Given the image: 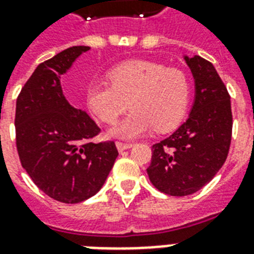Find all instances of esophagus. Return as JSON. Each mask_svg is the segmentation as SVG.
<instances>
[{"mask_svg":"<svg viewBox=\"0 0 254 254\" xmlns=\"http://www.w3.org/2000/svg\"><path fill=\"white\" fill-rule=\"evenodd\" d=\"M116 146H117V150L119 151H124V150H127V149H130L133 145H131V143H125V142H120V141H117V142H116Z\"/></svg>","mask_w":254,"mask_h":254,"instance_id":"obj_1","label":"esophagus"}]
</instances>
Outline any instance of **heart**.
<instances>
[{"instance_id":"1","label":"heart","mask_w":254,"mask_h":254,"mask_svg":"<svg viewBox=\"0 0 254 254\" xmlns=\"http://www.w3.org/2000/svg\"><path fill=\"white\" fill-rule=\"evenodd\" d=\"M111 83L93 80L85 91L88 108L104 123H115L129 108L133 111L112 127L120 138H137L154 127L166 131L185 117L190 103V81L177 68L147 61H127L109 71Z\"/></svg>"}]
</instances>
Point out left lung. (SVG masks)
Returning <instances> with one entry per match:
<instances>
[{
  "instance_id": "1",
  "label": "left lung",
  "mask_w": 254,
  "mask_h": 254,
  "mask_svg": "<svg viewBox=\"0 0 254 254\" xmlns=\"http://www.w3.org/2000/svg\"><path fill=\"white\" fill-rule=\"evenodd\" d=\"M185 61L195 80V100L173 134L153 145L147 175L155 189L186 196L204 187L224 165L232 138L231 96L216 69L201 57Z\"/></svg>"
}]
</instances>
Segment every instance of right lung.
I'll list each match as a JSON object with an SVG mask.
<instances>
[{
    "label": "right lung",
    "instance_id": "obj_1",
    "mask_svg": "<svg viewBox=\"0 0 254 254\" xmlns=\"http://www.w3.org/2000/svg\"><path fill=\"white\" fill-rule=\"evenodd\" d=\"M88 46H73L38 65L21 89L15 107V141L22 167L46 195L75 204L103 187L119 155L113 141L91 139L100 127L73 108L61 77Z\"/></svg>",
    "mask_w": 254,
    "mask_h": 254
}]
</instances>
